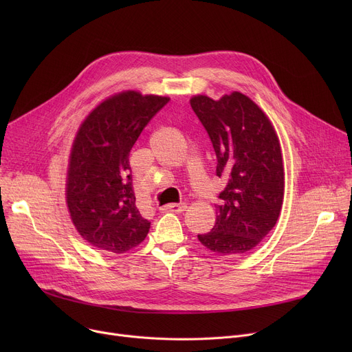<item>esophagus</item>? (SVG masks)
Returning <instances> with one entry per match:
<instances>
[{"label": "esophagus", "instance_id": "1", "mask_svg": "<svg viewBox=\"0 0 352 352\" xmlns=\"http://www.w3.org/2000/svg\"><path fill=\"white\" fill-rule=\"evenodd\" d=\"M187 206L186 204H168V206H164L161 208V211L164 212H182L186 211Z\"/></svg>", "mask_w": 352, "mask_h": 352}]
</instances>
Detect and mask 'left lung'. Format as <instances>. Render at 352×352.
Segmentation results:
<instances>
[{"label":"left lung","instance_id":"1","mask_svg":"<svg viewBox=\"0 0 352 352\" xmlns=\"http://www.w3.org/2000/svg\"><path fill=\"white\" fill-rule=\"evenodd\" d=\"M217 155L219 192L217 219L199 243L218 255L244 254L260 244L278 219L284 198V168L278 137L267 116L241 92L214 101L191 98Z\"/></svg>","mask_w":352,"mask_h":352}]
</instances>
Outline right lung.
Returning a JSON list of instances; mask_svg holds the SVG:
<instances>
[{
    "instance_id": "right-lung-1",
    "label": "right lung",
    "mask_w": 352,
    "mask_h": 352,
    "mask_svg": "<svg viewBox=\"0 0 352 352\" xmlns=\"http://www.w3.org/2000/svg\"><path fill=\"white\" fill-rule=\"evenodd\" d=\"M168 101L125 91L101 102L80 126L69 157L67 204L74 226L91 245L121 254L150 231L151 223L135 206L129 153Z\"/></svg>"
}]
</instances>
